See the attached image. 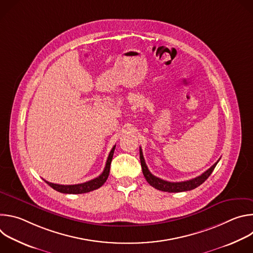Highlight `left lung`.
<instances>
[{"mask_svg": "<svg viewBox=\"0 0 253 253\" xmlns=\"http://www.w3.org/2000/svg\"><path fill=\"white\" fill-rule=\"evenodd\" d=\"M219 160H217V162L214 163L208 170H206L204 173H202L200 176H197L196 178L187 180V181H182V182H169V181H165V180H163L161 178L154 176L149 171V169L145 163V160H144L142 150L140 147V161H141V167H142V172H143L144 177H145L147 182L152 187H154L158 190H161V191H165V192H183V191L192 190V189L198 187L210 176V174L214 170L215 166L217 165Z\"/></svg>", "mask_w": 253, "mask_h": 253, "instance_id": "1", "label": "left lung"}]
</instances>
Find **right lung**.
<instances>
[{"label": "right lung", "instance_id": "add662e5", "mask_svg": "<svg viewBox=\"0 0 253 253\" xmlns=\"http://www.w3.org/2000/svg\"><path fill=\"white\" fill-rule=\"evenodd\" d=\"M115 147H116V145L110 151L109 156H108L107 161H106L105 168H104L102 174L100 176H98L97 178H94V179L90 180V181H87L85 183L75 184V185H60V184L48 182V181H46V180H45V182L49 186H51L53 189H55L56 191L61 192V193H66V194H82V193H87V192L93 191L95 189H98L106 182L108 176H109L110 165H111V161L113 158Z\"/></svg>", "mask_w": 253, "mask_h": 253}]
</instances>
